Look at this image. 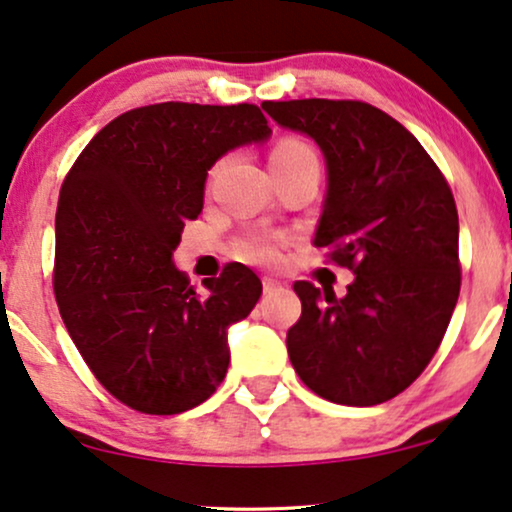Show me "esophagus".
<instances>
[{
    "label": "esophagus",
    "mask_w": 512,
    "mask_h": 512,
    "mask_svg": "<svg viewBox=\"0 0 512 512\" xmlns=\"http://www.w3.org/2000/svg\"><path fill=\"white\" fill-rule=\"evenodd\" d=\"M280 287H282V282H277L275 277H263V292L266 294L275 292V289H280Z\"/></svg>",
    "instance_id": "34e87169"
}]
</instances>
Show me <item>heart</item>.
Masks as SVG:
<instances>
[{"label":"heart","instance_id":"1","mask_svg":"<svg viewBox=\"0 0 512 512\" xmlns=\"http://www.w3.org/2000/svg\"><path fill=\"white\" fill-rule=\"evenodd\" d=\"M304 154H313L311 147H308V144H304L301 140H292V137H289V140H282V142L275 144L273 154H270V161L294 159V156H304ZM242 251H244L246 258H251V261H258V263H268L277 256L275 244L270 242L268 237L246 239V242L242 244Z\"/></svg>","mask_w":512,"mask_h":512}]
</instances>
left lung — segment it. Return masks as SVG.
Masks as SVG:
<instances>
[{
  "label": "left lung",
  "instance_id": "left-lung-1",
  "mask_svg": "<svg viewBox=\"0 0 512 512\" xmlns=\"http://www.w3.org/2000/svg\"><path fill=\"white\" fill-rule=\"evenodd\" d=\"M325 156L315 246L349 268L346 296L296 282L301 318L287 351L308 389L377 406L410 387L437 353L460 292L458 211L437 163L399 121L365 102H263Z\"/></svg>",
  "mask_w": 512,
  "mask_h": 512
}]
</instances>
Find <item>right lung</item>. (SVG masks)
I'll list each match as a JSON object with an SVG mask.
<instances>
[{
  "mask_svg": "<svg viewBox=\"0 0 512 512\" xmlns=\"http://www.w3.org/2000/svg\"><path fill=\"white\" fill-rule=\"evenodd\" d=\"M268 137L254 104H151L99 130L63 180L56 304L94 377L125 406L185 413L223 382L227 330L251 313L263 285L230 263L199 294L173 251L185 220L204 208L213 163Z\"/></svg>",
  "mask_w": 512,
  "mask_h": 512,
  "instance_id": "right-lung-1",
  "label": "right lung"
}]
</instances>
